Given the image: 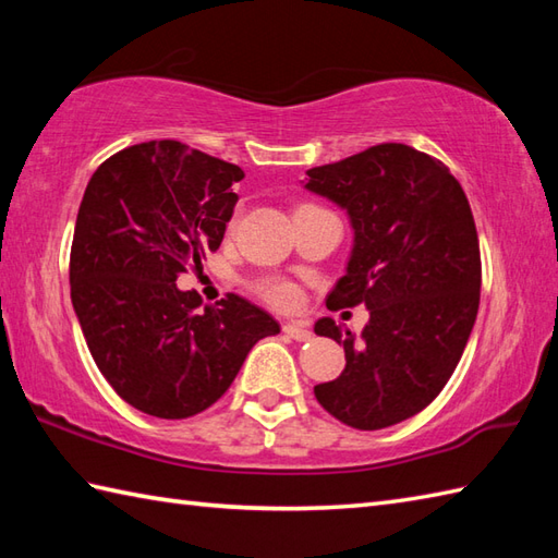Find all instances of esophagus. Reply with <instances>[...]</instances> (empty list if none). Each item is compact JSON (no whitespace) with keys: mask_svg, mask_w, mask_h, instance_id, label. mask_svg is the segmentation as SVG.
Here are the masks:
<instances>
[{"mask_svg":"<svg viewBox=\"0 0 558 558\" xmlns=\"http://www.w3.org/2000/svg\"><path fill=\"white\" fill-rule=\"evenodd\" d=\"M282 330H286V333L292 338V340H298V342H306V340H312V330H310V326L306 324H300V322H288L286 326H282Z\"/></svg>","mask_w":558,"mask_h":558,"instance_id":"1","label":"esophagus"}]
</instances>
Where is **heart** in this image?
I'll list each match as a JSON object with an SVG mask.
<instances>
[{"label":"heart","instance_id":"b5f03b06","mask_svg":"<svg viewBox=\"0 0 558 558\" xmlns=\"http://www.w3.org/2000/svg\"><path fill=\"white\" fill-rule=\"evenodd\" d=\"M300 208H310V204H304ZM260 292H264V298L276 306H292L298 302V290H294L290 282H282V280L264 282V286H260Z\"/></svg>","mask_w":558,"mask_h":558}]
</instances>
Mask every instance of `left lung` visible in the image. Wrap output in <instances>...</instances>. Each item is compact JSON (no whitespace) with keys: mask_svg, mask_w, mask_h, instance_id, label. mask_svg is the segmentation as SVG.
<instances>
[{"mask_svg":"<svg viewBox=\"0 0 558 558\" xmlns=\"http://www.w3.org/2000/svg\"><path fill=\"white\" fill-rule=\"evenodd\" d=\"M304 189L348 213L352 252L328 310L364 304L369 324L316 336L345 348V369L314 386L324 410L362 432L393 426L441 393L480 306V242L460 182L405 144H378L306 170Z\"/></svg>","mask_w":558,"mask_h":558,"instance_id":"left-lung-1","label":"left lung"}]
</instances>
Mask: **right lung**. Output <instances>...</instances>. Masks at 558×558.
Wrapping results in <instances>:
<instances>
[{
  "label": "right lung",
  "mask_w": 558,
  "mask_h": 558,
  "mask_svg": "<svg viewBox=\"0 0 558 558\" xmlns=\"http://www.w3.org/2000/svg\"><path fill=\"white\" fill-rule=\"evenodd\" d=\"M242 168L180 141L129 146L93 172L71 244V304L100 374L129 405L160 420L210 408L260 338L280 324L236 294L201 304L177 288L216 252Z\"/></svg>",
  "instance_id": "right-lung-1"
}]
</instances>
